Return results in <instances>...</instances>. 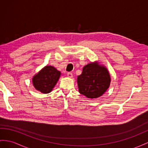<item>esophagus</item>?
Here are the masks:
<instances>
[{
	"mask_svg": "<svg viewBox=\"0 0 148 148\" xmlns=\"http://www.w3.org/2000/svg\"><path fill=\"white\" fill-rule=\"evenodd\" d=\"M67 76L68 77H73V74H72L71 73H67Z\"/></svg>",
	"mask_w": 148,
	"mask_h": 148,
	"instance_id": "34e87169",
	"label": "esophagus"
}]
</instances>
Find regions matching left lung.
<instances>
[{"label":"left lung","instance_id":"obj_1","mask_svg":"<svg viewBox=\"0 0 148 148\" xmlns=\"http://www.w3.org/2000/svg\"><path fill=\"white\" fill-rule=\"evenodd\" d=\"M110 82V75L106 68L97 62L85 66L82 74L77 77L79 92L91 99L103 95L109 87Z\"/></svg>","mask_w":148,"mask_h":148}]
</instances>
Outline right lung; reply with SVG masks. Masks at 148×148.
Segmentation results:
<instances>
[{
	"instance_id": "1",
	"label": "right lung",
	"mask_w": 148,
	"mask_h": 148,
	"mask_svg": "<svg viewBox=\"0 0 148 148\" xmlns=\"http://www.w3.org/2000/svg\"><path fill=\"white\" fill-rule=\"evenodd\" d=\"M60 75V72L54 67L45 66L33 77V85L42 93H49L58 82Z\"/></svg>"
}]
</instances>
